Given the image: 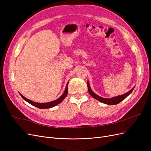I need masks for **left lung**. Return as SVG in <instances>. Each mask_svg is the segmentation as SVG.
Here are the masks:
<instances>
[{
  "label": "left lung",
  "mask_w": 151,
  "mask_h": 151,
  "mask_svg": "<svg viewBox=\"0 0 151 151\" xmlns=\"http://www.w3.org/2000/svg\"><path fill=\"white\" fill-rule=\"evenodd\" d=\"M134 88H135V87H134V88H132L131 90H130L129 92L126 93L124 94L118 96L113 97V98H102L101 96H99L98 95L96 94L93 92L92 89H91L89 84V82L88 81V91H89V94H91V96H92L94 98L98 100L99 101L103 103H104V104H116L120 103L122 101H123V99H125L128 96H129L132 92V91L134 90Z\"/></svg>",
  "instance_id": "left-lung-1"
}]
</instances>
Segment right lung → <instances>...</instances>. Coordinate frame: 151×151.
Segmentation results:
<instances>
[{
  "instance_id": "right-lung-1",
  "label": "right lung",
  "mask_w": 151,
  "mask_h": 151,
  "mask_svg": "<svg viewBox=\"0 0 151 151\" xmlns=\"http://www.w3.org/2000/svg\"><path fill=\"white\" fill-rule=\"evenodd\" d=\"M68 82L67 83V85H66V88H65V91L64 93H63L62 94V95L61 96L60 98H58L57 99L55 100V101H51V102H48V103H36V102H34V101H31V100L27 99L26 98H25L24 96H23L21 94H20L21 96L26 101H27L28 103H29V104L33 105V106L37 107L38 108H40V109H47V108H52L53 106H55L56 105L58 104L59 103H60L63 101V100L64 99L67 95L68 94Z\"/></svg>"
}]
</instances>
